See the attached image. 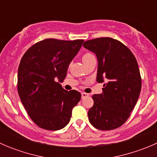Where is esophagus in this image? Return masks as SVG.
Segmentation results:
<instances>
[{"mask_svg": "<svg viewBox=\"0 0 157 157\" xmlns=\"http://www.w3.org/2000/svg\"><path fill=\"white\" fill-rule=\"evenodd\" d=\"M81 96H82V99H83V98H86V97H87V96H89V94L86 93H82Z\"/></svg>", "mask_w": 157, "mask_h": 157, "instance_id": "34e87169", "label": "esophagus"}]
</instances>
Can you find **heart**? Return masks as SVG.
<instances>
[{
    "label": "heart",
    "instance_id": "1",
    "mask_svg": "<svg viewBox=\"0 0 157 157\" xmlns=\"http://www.w3.org/2000/svg\"><path fill=\"white\" fill-rule=\"evenodd\" d=\"M93 57H94V55H92V54L86 53L83 55V57H82V60H83V61H86V60L90 59V58H93Z\"/></svg>",
    "mask_w": 157,
    "mask_h": 157
}]
</instances>
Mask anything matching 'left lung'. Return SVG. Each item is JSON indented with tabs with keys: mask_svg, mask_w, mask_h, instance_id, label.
Segmentation results:
<instances>
[{
	"mask_svg": "<svg viewBox=\"0 0 157 157\" xmlns=\"http://www.w3.org/2000/svg\"><path fill=\"white\" fill-rule=\"evenodd\" d=\"M83 46L96 54V80L103 83L102 93L92 96L89 121L102 131L119 128L129 118L141 90V77L135 57L127 46L109 37L86 41Z\"/></svg>",
	"mask_w": 157,
	"mask_h": 157,
	"instance_id": "left-lung-1",
	"label": "left lung"
}]
</instances>
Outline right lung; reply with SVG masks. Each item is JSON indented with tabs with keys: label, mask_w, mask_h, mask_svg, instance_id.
Here are the masks:
<instances>
[{
	"label": "right lung",
	"mask_w": 157,
	"mask_h": 157,
	"mask_svg": "<svg viewBox=\"0 0 157 157\" xmlns=\"http://www.w3.org/2000/svg\"><path fill=\"white\" fill-rule=\"evenodd\" d=\"M83 42V39H44L30 47L21 58L19 96L30 118L39 128L57 131L69 123L81 94L74 90L67 91L59 82L67 76L70 63Z\"/></svg>",
	"instance_id": "1"
}]
</instances>
